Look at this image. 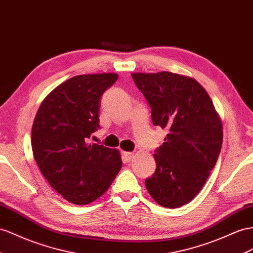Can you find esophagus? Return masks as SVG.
<instances>
[{"label": "esophagus", "instance_id": "obj_1", "mask_svg": "<svg viewBox=\"0 0 253 253\" xmlns=\"http://www.w3.org/2000/svg\"><path fill=\"white\" fill-rule=\"evenodd\" d=\"M132 156H133V153H131V152H123V160H124L125 163L130 161Z\"/></svg>", "mask_w": 253, "mask_h": 253}]
</instances>
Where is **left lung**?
I'll return each mask as SVG.
<instances>
[{"label": "left lung", "mask_w": 253, "mask_h": 253, "mask_svg": "<svg viewBox=\"0 0 253 253\" xmlns=\"http://www.w3.org/2000/svg\"><path fill=\"white\" fill-rule=\"evenodd\" d=\"M151 107L154 126L167 128L154 154L156 171L145 179L156 202L176 209L197 196L215 167L222 145V124L209 94L185 76L161 71L131 74Z\"/></svg>", "instance_id": "8db88e82"}]
</instances>
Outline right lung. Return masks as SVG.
Listing matches in <instances>:
<instances>
[{
    "label": "right lung",
    "mask_w": 253,
    "mask_h": 253,
    "mask_svg": "<svg viewBox=\"0 0 253 253\" xmlns=\"http://www.w3.org/2000/svg\"><path fill=\"white\" fill-rule=\"evenodd\" d=\"M116 74L80 75L54 88L42 101L32 127V150L42 175L77 205L101 197L122 168L121 155L86 140L99 129V100Z\"/></svg>",
    "instance_id": "right-lung-1"
}]
</instances>
